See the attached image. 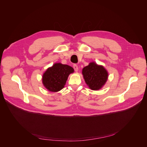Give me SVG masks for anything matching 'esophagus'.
<instances>
[{"label":"esophagus","instance_id":"esophagus-1","mask_svg":"<svg viewBox=\"0 0 147 147\" xmlns=\"http://www.w3.org/2000/svg\"><path fill=\"white\" fill-rule=\"evenodd\" d=\"M73 68H74V71H78V66H77V65H73Z\"/></svg>","mask_w":147,"mask_h":147}]
</instances>
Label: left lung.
<instances>
[{
  "label": "left lung",
  "mask_w": 147,
  "mask_h": 147,
  "mask_svg": "<svg viewBox=\"0 0 147 147\" xmlns=\"http://www.w3.org/2000/svg\"><path fill=\"white\" fill-rule=\"evenodd\" d=\"M84 78L90 88L92 90H98L105 84L108 74L103 66L97 65L95 63L91 62L88 66L82 69Z\"/></svg>",
  "instance_id": "1"
}]
</instances>
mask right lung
I'll return each instance as SVG.
<instances>
[{
	"label": "right lung",
	"instance_id": "1",
	"mask_svg": "<svg viewBox=\"0 0 147 147\" xmlns=\"http://www.w3.org/2000/svg\"><path fill=\"white\" fill-rule=\"evenodd\" d=\"M73 72V68L70 66L55 63L44 74L43 84L51 92L59 91L64 87L69 75Z\"/></svg>",
	"mask_w": 147,
	"mask_h": 147
}]
</instances>
